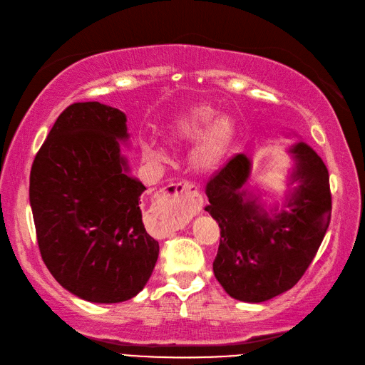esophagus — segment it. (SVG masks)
<instances>
[{
  "mask_svg": "<svg viewBox=\"0 0 365 365\" xmlns=\"http://www.w3.org/2000/svg\"><path fill=\"white\" fill-rule=\"evenodd\" d=\"M202 196L189 182L172 184L163 190L150 210L152 220L160 228L161 237H170L176 230L202 210Z\"/></svg>",
  "mask_w": 365,
  "mask_h": 365,
  "instance_id": "34e87169",
  "label": "esophagus"
}]
</instances>
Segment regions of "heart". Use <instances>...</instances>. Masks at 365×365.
Returning a JSON list of instances; mask_svg holds the SVG:
<instances>
[{
  "instance_id": "b5f03b06",
  "label": "heart",
  "mask_w": 365,
  "mask_h": 365,
  "mask_svg": "<svg viewBox=\"0 0 365 365\" xmlns=\"http://www.w3.org/2000/svg\"><path fill=\"white\" fill-rule=\"evenodd\" d=\"M217 113L210 105L200 103L173 114L164 126V137L172 145L190 143L187 163L196 173L216 172L228 158L236 141V123L228 114ZM143 155L153 164L168 158V150L157 143L143 145Z\"/></svg>"
}]
</instances>
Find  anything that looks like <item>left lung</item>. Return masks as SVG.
<instances>
[{"instance_id":"obj_1","label":"left lung","mask_w":365,"mask_h":365,"mask_svg":"<svg viewBox=\"0 0 365 365\" xmlns=\"http://www.w3.org/2000/svg\"><path fill=\"white\" fill-rule=\"evenodd\" d=\"M286 152L292 165L282 204L262 201L250 184L252 163L245 153L231 158L207 184L205 210L220 228L213 272L239 302L262 303L291 289L314 260L330 222L326 164L304 141Z\"/></svg>"}]
</instances>
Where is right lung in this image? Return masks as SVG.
<instances>
[{
    "label": "right lung",
    "mask_w": 365,
    "mask_h": 365,
    "mask_svg": "<svg viewBox=\"0 0 365 365\" xmlns=\"http://www.w3.org/2000/svg\"><path fill=\"white\" fill-rule=\"evenodd\" d=\"M126 115L98 102L58 117L30 172V207L43 263L62 288L91 303H120L145 288L158 242L143 225L121 145Z\"/></svg>",
    "instance_id": "1"
}]
</instances>
